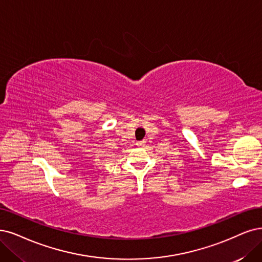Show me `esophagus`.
Listing matches in <instances>:
<instances>
[{"label": "esophagus", "instance_id": "34e87169", "mask_svg": "<svg viewBox=\"0 0 262 262\" xmlns=\"http://www.w3.org/2000/svg\"><path fill=\"white\" fill-rule=\"evenodd\" d=\"M144 142H146V141H144V140H141V141H137V144H138V146H143Z\"/></svg>", "mask_w": 262, "mask_h": 262}]
</instances>
